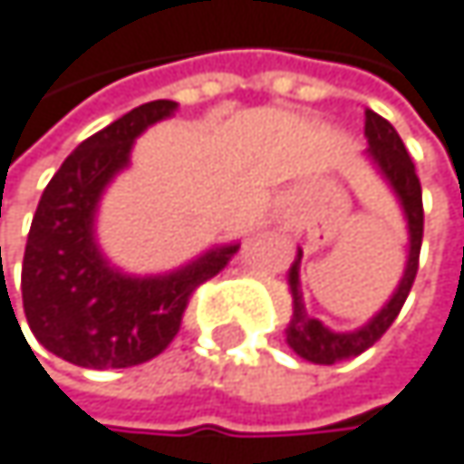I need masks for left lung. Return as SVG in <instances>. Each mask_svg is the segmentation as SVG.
Instances as JSON below:
<instances>
[{"label": "left lung", "instance_id": "left-lung-1", "mask_svg": "<svg viewBox=\"0 0 464 464\" xmlns=\"http://www.w3.org/2000/svg\"><path fill=\"white\" fill-rule=\"evenodd\" d=\"M364 135L370 143V157L375 160V165L383 170V176L389 179V184L394 187L397 198L402 200L405 217H408V230H411V253H408V266L402 275V283L397 288V294L392 296V302L362 329L356 332H332L326 329L321 321L310 318L302 296H299V264H302V253L299 261L291 266V291H294V318L288 326V345L307 362L313 364H337V362H348L362 356L367 348H372L386 332L389 326L397 321L416 272H419V253H421V237H424V203H421V181L416 176V165L402 143V138L397 135V130L378 116L375 111H364Z\"/></svg>", "mask_w": 464, "mask_h": 464}]
</instances>
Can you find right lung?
<instances>
[{
  "label": "right lung",
  "mask_w": 464,
  "mask_h": 464,
  "mask_svg": "<svg viewBox=\"0 0 464 464\" xmlns=\"http://www.w3.org/2000/svg\"><path fill=\"white\" fill-rule=\"evenodd\" d=\"M173 108V100L143 102L86 138L37 203L21 269L24 313L37 343L75 367L121 370L160 356L179 334L195 288L239 250L219 247L173 275L140 280L111 269L94 245L100 192L127 165L132 140Z\"/></svg>",
  "instance_id": "1"
}]
</instances>
